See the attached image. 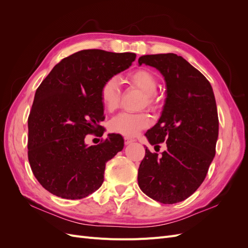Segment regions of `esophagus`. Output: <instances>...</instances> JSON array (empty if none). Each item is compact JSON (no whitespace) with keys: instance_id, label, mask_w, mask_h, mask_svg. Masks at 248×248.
Masks as SVG:
<instances>
[{"instance_id":"esophagus-1","label":"esophagus","mask_w":248,"mask_h":248,"mask_svg":"<svg viewBox=\"0 0 248 248\" xmlns=\"http://www.w3.org/2000/svg\"><path fill=\"white\" fill-rule=\"evenodd\" d=\"M124 140H125V145H130L131 142H133L134 141V140H132V139H130V138H124Z\"/></svg>"}]
</instances>
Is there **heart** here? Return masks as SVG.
I'll use <instances>...</instances> for the list:
<instances>
[{
  "mask_svg": "<svg viewBox=\"0 0 248 248\" xmlns=\"http://www.w3.org/2000/svg\"><path fill=\"white\" fill-rule=\"evenodd\" d=\"M129 85L140 89L145 94L147 106L155 108L157 104L156 92L158 89V81L155 74L147 69H137L126 77ZM100 98L104 108L108 111L115 110L119 106L120 89L116 78H110L103 82L100 89ZM150 125V118L146 114H131L121 112L109 122V129L112 132L122 134L125 137H134Z\"/></svg>",
  "mask_w": 248,
  "mask_h": 248,
  "instance_id": "heart-1",
  "label": "heart"
}]
</instances>
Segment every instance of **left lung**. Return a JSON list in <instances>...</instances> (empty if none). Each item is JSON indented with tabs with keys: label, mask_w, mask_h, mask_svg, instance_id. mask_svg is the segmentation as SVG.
<instances>
[{
	"label": "left lung",
	"mask_w": 248,
	"mask_h": 248,
	"mask_svg": "<svg viewBox=\"0 0 248 248\" xmlns=\"http://www.w3.org/2000/svg\"><path fill=\"white\" fill-rule=\"evenodd\" d=\"M139 64L154 67L167 85L161 116L145 134L152 146L166 141L167 149L158 155L146 147L139 186L149 198L175 204L199 188L215 156L218 116L213 89L198 69L176 54L141 56Z\"/></svg>",
	"instance_id": "left-lung-1"
}]
</instances>
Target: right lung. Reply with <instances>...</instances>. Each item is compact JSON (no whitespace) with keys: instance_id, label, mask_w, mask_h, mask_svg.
Here are the masks:
<instances>
[{"instance_id":"obj_1","label":"right lung","mask_w":248,"mask_h":248,"mask_svg":"<svg viewBox=\"0 0 248 248\" xmlns=\"http://www.w3.org/2000/svg\"><path fill=\"white\" fill-rule=\"evenodd\" d=\"M133 52L84 49L63 59L36 90L28 119V157L32 171L47 191L67 200L88 197L102 185L106 164L122 151L116 133L95 146L86 136H101L104 127L100 89L126 70Z\"/></svg>"}]
</instances>
